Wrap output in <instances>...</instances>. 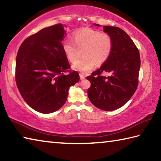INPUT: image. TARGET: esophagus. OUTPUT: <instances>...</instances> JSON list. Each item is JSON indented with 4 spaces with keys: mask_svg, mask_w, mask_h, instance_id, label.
<instances>
[{
    "mask_svg": "<svg viewBox=\"0 0 161 161\" xmlns=\"http://www.w3.org/2000/svg\"><path fill=\"white\" fill-rule=\"evenodd\" d=\"M80 78L81 79V80H83V79L86 78V76L84 74H83V73H80Z\"/></svg>",
    "mask_w": 161,
    "mask_h": 161,
    "instance_id": "34e87169",
    "label": "esophagus"
}]
</instances>
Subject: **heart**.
<instances>
[{
    "label": "heart",
    "mask_w": 161,
    "mask_h": 161,
    "mask_svg": "<svg viewBox=\"0 0 161 161\" xmlns=\"http://www.w3.org/2000/svg\"><path fill=\"white\" fill-rule=\"evenodd\" d=\"M73 41L62 42L65 56L68 60L74 63L82 51L84 56L73 65V69L86 73L93 69L95 64L101 66L108 61L111 55L113 42L108 34L85 28L73 34Z\"/></svg>",
    "instance_id": "heart-1"
}]
</instances>
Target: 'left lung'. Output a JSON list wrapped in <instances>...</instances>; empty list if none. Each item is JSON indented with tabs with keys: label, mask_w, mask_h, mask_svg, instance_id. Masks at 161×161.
<instances>
[{
	"label": "left lung",
	"mask_w": 161,
	"mask_h": 161,
	"mask_svg": "<svg viewBox=\"0 0 161 161\" xmlns=\"http://www.w3.org/2000/svg\"><path fill=\"white\" fill-rule=\"evenodd\" d=\"M103 30L112 39V51L108 61L86 78L91 83L88 96L96 108L112 111L127 103L136 92L141 60L139 49L123 30L104 26ZM103 72L111 75L106 77Z\"/></svg>",
	"instance_id": "left-lung-1"
}]
</instances>
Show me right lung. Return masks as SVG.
<instances>
[{"mask_svg": "<svg viewBox=\"0 0 161 161\" xmlns=\"http://www.w3.org/2000/svg\"><path fill=\"white\" fill-rule=\"evenodd\" d=\"M66 31L62 24L44 28L25 39L16 57L15 80L19 92L30 108L43 114L60 109L69 90L80 80L70 71L62 49Z\"/></svg>", "mask_w": 161, "mask_h": 161, "instance_id": "obj_1", "label": "right lung"}]
</instances>
